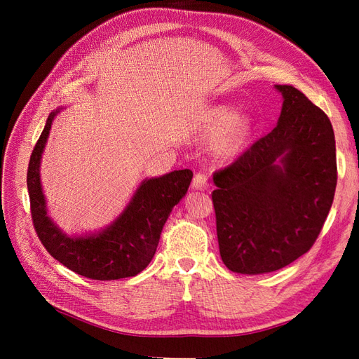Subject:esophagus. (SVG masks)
Here are the masks:
<instances>
[{
    "label": "esophagus",
    "mask_w": 359,
    "mask_h": 359,
    "mask_svg": "<svg viewBox=\"0 0 359 359\" xmlns=\"http://www.w3.org/2000/svg\"><path fill=\"white\" fill-rule=\"evenodd\" d=\"M191 187L196 189V190H206V189H208V181H206L205 173H196V175H194Z\"/></svg>",
    "instance_id": "obj_1"
}]
</instances>
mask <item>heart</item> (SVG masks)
Here are the masks:
<instances>
[{"instance_id": "obj_1", "label": "heart", "mask_w": 359, "mask_h": 359, "mask_svg": "<svg viewBox=\"0 0 359 359\" xmlns=\"http://www.w3.org/2000/svg\"><path fill=\"white\" fill-rule=\"evenodd\" d=\"M238 109L231 104H219L214 106L205 115L202 126H201V135L208 139L217 140V149L224 157H233L241 153L247 139L252 133L253 121L252 118L247 115H241L238 117Z\"/></svg>"}]
</instances>
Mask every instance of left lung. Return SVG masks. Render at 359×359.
<instances>
[{"label": "left lung", "mask_w": 359, "mask_h": 359, "mask_svg": "<svg viewBox=\"0 0 359 359\" xmlns=\"http://www.w3.org/2000/svg\"><path fill=\"white\" fill-rule=\"evenodd\" d=\"M283 106L273 132L214 173L217 238L233 273L265 274L307 253L337 186L330 118L292 85H276Z\"/></svg>", "instance_id": "8db88e82"}]
</instances>
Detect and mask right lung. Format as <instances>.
<instances>
[{
  "instance_id": "obj_1",
  "label": "right lung",
  "mask_w": 359,
  "mask_h": 359,
  "mask_svg": "<svg viewBox=\"0 0 359 359\" xmlns=\"http://www.w3.org/2000/svg\"><path fill=\"white\" fill-rule=\"evenodd\" d=\"M60 111L48 116L28 165L27 187L37 236L52 257L76 274L93 280L135 277L154 257L163 226L173 206L186 196L193 172L173 170L158 178L144 180L124 211L106 229L83 236H69L48 215L40 182L41 154L53 118Z\"/></svg>"
}]
</instances>
